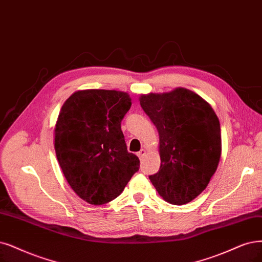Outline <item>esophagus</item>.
<instances>
[{
  "label": "esophagus",
  "mask_w": 262,
  "mask_h": 262,
  "mask_svg": "<svg viewBox=\"0 0 262 262\" xmlns=\"http://www.w3.org/2000/svg\"><path fill=\"white\" fill-rule=\"evenodd\" d=\"M146 153H147V150H146V149H141L139 152H137V157L141 160L144 156H146Z\"/></svg>",
  "instance_id": "34e87169"
}]
</instances>
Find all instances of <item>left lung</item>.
<instances>
[{
  "instance_id": "8db88e82",
  "label": "left lung",
  "mask_w": 262,
  "mask_h": 262,
  "mask_svg": "<svg viewBox=\"0 0 262 262\" xmlns=\"http://www.w3.org/2000/svg\"><path fill=\"white\" fill-rule=\"evenodd\" d=\"M160 135L161 166L149 176L159 194L182 205L204 191L221 156L220 123L210 104L187 89L140 97Z\"/></svg>"
}]
</instances>
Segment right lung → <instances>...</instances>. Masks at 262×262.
I'll return each instance as SVG.
<instances>
[{
  "instance_id": "1",
  "label": "right lung",
  "mask_w": 262,
  "mask_h": 262,
  "mask_svg": "<svg viewBox=\"0 0 262 262\" xmlns=\"http://www.w3.org/2000/svg\"><path fill=\"white\" fill-rule=\"evenodd\" d=\"M127 93L86 90L66 100L55 126V151L72 190L92 205L118 198L140 162L126 147L121 122Z\"/></svg>"
}]
</instances>
